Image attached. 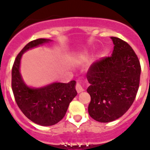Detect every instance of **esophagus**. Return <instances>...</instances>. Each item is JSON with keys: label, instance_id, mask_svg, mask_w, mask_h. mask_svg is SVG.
<instances>
[{"label": "esophagus", "instance_id": "34e87169", "mask_svg": "<svg viewBox=\"0 0 150 150\" xmlns=\"http://www.w3.org/2000/svg\"><path fill=\"white\" fill-rule=\"evenodd\" d=\"M75 89H76L78 93H81V92L83 91H84L83 83L82 82H77L76 86H75Z\"/></svg>", "mask_w": 150, "mask_h": 150}]
</instances>
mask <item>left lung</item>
I'll use <instances>...</instances> for the list:
<instances>
[{
    "instance_id": "obj_1",
    "label": "left lung",
    "mask_w": 150,
    "mask_h": 150,
    "mask_svg": "<svg viewBox=\"0 0 150 150\" xmlns=\"http://www.w3.org/2000/svg\"><path fill=\"white\" fill-rule=\"evenodd\" d=\"M114 50L111 57L93 63L86 77L91 85L89 115L95 120L109 122L123 115L131 107L139 86V60L128 43L111 37Z\"/></svg>"
}]
</instances>
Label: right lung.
<instances>
[{
    "label": "right lung",
    "instance_id": "1",
    "mask_svg": "<svg viewBox=\"0 0 150 150\" xmlns=\"http://www.w3.org/2000/svg\"><path fill=\"white\" fill-rule=\"evenodd\" d=\"M51 40L39 38L30 41L15 59L11 70V87L18 107L31 121L43 126L57 123L64 117L69 104L76 96L75 81L54 83L41 88H30L20 74V61L25 51Z\"/></svg>",
    "mask_w": 150,
    "mask_h": 150
}]
</instances>
